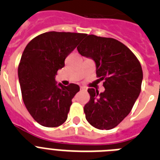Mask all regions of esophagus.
Segmentation results:
<instances>
[{
  "label": "esophagus",
  "mask_w": 160,
  "mask_h": 160,
  "mask_svg": "<svg viewBox=\"0 0 160 160\" xmlns=\"http://www.w3.org/2000/svg\"><path fill=\"white\" fill-rule=\"evenodd\" d=\"M80 90H86V89H85L84 87H80Z\"/></svg>",
  "instance_id": "obj_1"
}]
</instances>
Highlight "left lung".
<instances>
[{"label":"left lung","mask_w":160,"mask_h":160,"mask_svg":"<svg viewBox=\"0 0 160 160\" xmlns=\"http://www.w3.org/2000/svg\"><path fill=\"white\" fill-rule=\"evenodd\" d=\"M82 56L95 62L96 74L105 91L88 89L90 101L84 113L89 123L99 130L117 127L131 112L141 91L142 70L131 49L111 38L87 35L77 47Z\"/></svg>","instance_id":"1"}]
</instances>
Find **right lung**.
<instances>
[{
    "label": "right lung",
    "instance_id": "1",
    "mask_svg": "<svg viewBox=\"0 0 160 160\" xmlns=\"http://www.w3.org/2000/svg\"><path fill=\"white\" fill-rule=\"evenodd\" d=\"M87 35L46 32L32 39L24 49L18 66L22 99L31 116L43 127L56 128L67 119L72 98L80 88L73 83L58 86L55 75Z\"/></svg>",
    "mask_w": 160,
    "mask_h": 160
}]
</instances>
